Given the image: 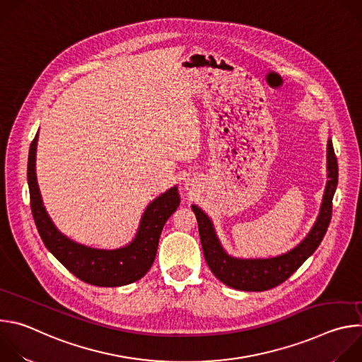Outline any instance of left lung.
Segmentation results:
<instances>
[{"label":"left lung","instance_id":"8db88e82","mask_svg":"<svg viewBox=\"0 0 362 362\" xmlns=\"http://www.w3.org/2000/svg\"><path fill=\"white\" fill-rule=\"evenodd\" d=\"M327 151L328 182L317 222L298 246L284 255L267 257V259H240L228 255L209 216L199 206L192 204V211L197 219L204 259L221 282L239 291H268L285 282L317 250L331 222L332 197L338 185V162L331 139L328 140Z\"/></svg>","mask_w":362,"mask_h":362}]
</instances>
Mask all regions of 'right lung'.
Segmentation results:
<instances>
[{"label":"right lung","instance_id":"add662e5","mask_svg":"<svg viewBox=\"0 0 362 362\" xmlns=\"http://www.w3.org/2000/svg\"><path fill=\"white\" fill-rule=\"evenodd\" d=\"M37 140L38 133L30 146L27 179L33 218L45 247L73 275L90 285L123 286L143 278L156 257L163 226L180 203L177 187L169 189L147 206L137 233L129 245L113 250L80 245L59 232L44 208L35 175Z\"/></svg>","mask_w":362,"mask_h":362}]
</instances>
